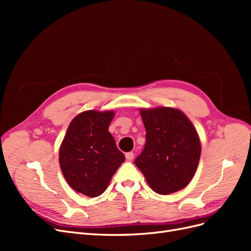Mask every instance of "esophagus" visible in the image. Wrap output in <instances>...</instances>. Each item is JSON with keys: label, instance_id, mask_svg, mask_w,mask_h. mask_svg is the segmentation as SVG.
Here are the masks:
<instances>
[{"label": "esophagus", "instance_id": "1", "mask_svg": "<svg viewBox=\"0 0 251 251\" xmlns=\"http://www.w3.org/2000/svg\"><path fill=\"white\" fill-rule=\"evenodd\" d=\"M126 158L127 161H131L132 159L134 158V153L133 151H128V153H126Z\"/></svg>", "mask_w": 251, "mask_h": 251}]
</instances>
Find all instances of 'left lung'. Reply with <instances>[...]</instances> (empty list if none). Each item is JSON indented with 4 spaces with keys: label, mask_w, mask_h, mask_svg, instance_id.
I'll return each instance as SVG.
<instances>
[{
    "label": "left lung",
    "mask_w": 251,
    "mask_h": 251,
    "mask_svg": "<svg viewBox=\"0 0 251 251\" xmlns=\"http://www.w3.org/2000/svg\"><path fill=\"white\" fill-rule=\"evenodd\" d=\"M146 146L135 159L149 185L157 194L170 195L187 186L196 173L201 143L184 113L174 108L142 109Z\"/></svg>",
    "instance_id": "1"
}]
</instances>
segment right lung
I'll use <instances>...</instances> for the list:
<instances>
[{
	"instance_id": "right-lung-1",
	"label": "right lung",
	"mask_w": 251,
	"mask_h": 251,
	"mask_svg": "<svg viewBox=\"0 0 251 251\" xmlns=\"http://www.w3.org/2000/svg\"><path fill=\"white\" fill-rule=\"evenodd\" d=\"M113 111L90 110L75 117L59 148V165L74 191L91 198L107 189L126 157L109 132Z\"/></svg>"
}]
</instances>
